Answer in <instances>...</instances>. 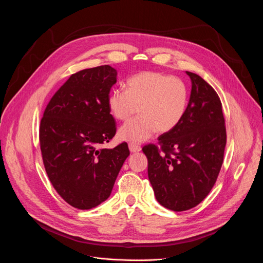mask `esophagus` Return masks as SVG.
Listing matches in <instances>:
<instances>
[{"mask_svg": "<svg viewBox=\"0 0 263 263\" xmlns=\"http://www.w3.org/2000/svg\"><path fill=\"white\" fill-rule=\"evenodd\" d=\"M129 149H130L131 153H136V152H139V151H140L141 147H140L138 144L131 142V143H129Z\"/></svg>", "mask_w": 263, "mask_h": 263, "instance_id": "1", "label": "esophagus"}]
</instances>
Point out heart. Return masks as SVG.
<instances>
[{
	"label": "heart",
	"mask_w": 263,
	"mask_h": 263,
	"mask_svg": "<svg viewBox=\"0 0 263 263\" xmlns=\"http://www.w3.org/2000/svg\"><path fill=\"white\" fill-rule=\"evenodd\" d=\"M189 91L185 83L159 71H142L127 81V89H112L107 99L111 115L127 121L137 111L139 117L119 130V137L128 141H144L156 131L174 130L185 116Z\"/></svg>",
	"instance_id": "heart-1"
}]
</instances>
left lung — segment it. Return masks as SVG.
I'll return each mask as SVG.
<instances>
[{
  "mask_svg": "<svg viewBox=\"0 0 263 263\" xmlns=\"http://www.w3.org/2000/svg\"><path fill=\"white\" fill-rule=\"evenodd\" d=\"M186 73L192 92L184 118L174 130L158 137L160 147L153 143L142 147L156 200L174 211L194 208L208 196L227 142L218 95L199 74Z\"/></svg>",
  "mask_w": 263,
  "mask_h": 263,
  "instance_id": "1",
  "label": "left lung"
}]
</instances>
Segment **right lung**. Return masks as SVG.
<instances>
[{
    "label": "right lung",
    "instance_id": "add662e5",
    "mask_svg": "<svg viewBox=\"0 0 263 263\" xmlns=\"http://www.w3.org/2000/svg\"><path fill=\"white\" fill-rule=\"evenodd\" d=\"M118 71L101 65L72 73L44 112L40 142L47 175L70 206L87 210L106 201L130 155L127 142L103 148L117 123L107 99Z\"/></svg>",
    "mask_w": 263,
    "mask_h": 263
}]
</instances>
